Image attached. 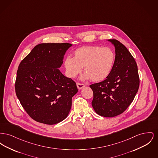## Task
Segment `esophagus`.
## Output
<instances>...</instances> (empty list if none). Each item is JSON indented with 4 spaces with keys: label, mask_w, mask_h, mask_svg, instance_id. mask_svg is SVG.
Instances as JSON below:
<instances>
[{
    "label": "esophagus",
    "mask_w": 158,
    "mask_h": 158,
    "mask_svg": "<svg viewBox=\"0 0 158 158\" xmlns=\"http://www.w3.org/2000/svg\"><path fill=\"white\" fill-rule=\"evenodd\" d=\"M76 85H77V87L78 89H82L83 88H84L85 86V85L83 83H80L77 82L76 83Z\"/></svg>",
    "instance_id": "esophagus-1"
}]
</instances>
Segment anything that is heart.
I'll return each instance as SVG.
<instances>
[{
  "mask_svg": "<svg viewBox=\"0 0 158 158\" xmlns=\"http://www.w3.org/2000/svg\"><path fill=\"white\" fill-rule=\"evenodd\" d=\"M115 54L110 47L83 46L73 52V57L65 59L64 65L68 77L74 78L83 67V79L100 82L110 75L114 66Z\"/></svg>",
  "mask_w": 158,
  "mask_h": 158,
  "instance_id": "heart-1",
  "label": "heart"
}]
</instances>
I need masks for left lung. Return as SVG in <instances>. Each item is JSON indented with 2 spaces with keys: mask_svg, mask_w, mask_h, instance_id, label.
<instances>
[{
  "mask_svg": "<svg viewBox=\"0 0 158 158\" xmlns=\"http://www.w3.org/2000/svg\"><path fill=\"white\" fill-rule=\"evenodd\" d=\"M115 47V61L110 75L101 82L90 85L92 105L98 115L113 117L123 113L133 102L139 87V76L135 59L117 40H108Z\"/></svg>",
  "mask_w": 158,
  "mask_h": 158,
  "instance_id": "obj_1",
  "label": "left lung"
}]
</instances>
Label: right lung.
<instances>
[{"instance_id": "add662e5", "label": "right lung", "mask_w": 158, "mask_h": 158, "mask_svg": "<svg viewBox=\"0 0 158 158\" xmlns=\"http://www.w3.org/2000/svg\"><path fill=\"white\" fill-rule=\"evenodd\" d=\"M69 43L36 45L20 63L15 92L21 104L37 122L53 125L64 120L70 112L72 98L77 92L76 83L59 68Z\"/></svg>"}]
</instances>
